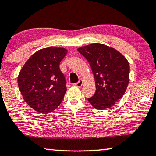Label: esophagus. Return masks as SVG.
<instances>
[{"instance_id":"esophagus-1","label":"esophagus","mask_w":156,"mask_h":156,"mask_svg":"<svg viewBox=\"0 0 156 156\" xmlns=\"http://www.w3.org/2000/svg\"><path fill=\"white\" fill-rule=\"evenodd\" d=\"M83 81L80 79L78 82L76 83V86H77V87H80L81 86L83 85Z\"/></svg>"}]
</instances>
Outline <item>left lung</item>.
<instances>
[{
	"mask_svg": "<svg viewBox=\"0 0 156 156\" xmlns=\"http://www.w3.org/2000/svg\"><path fill=\"white\" fill-rule=\"evenodd\" d=\"M78 51L87 59L95 78L96 92L87 100L96 109L109 108L124 94L129 82V63L112 47L91 44Z\"/></svg>",
	"mask_w": 156,
	"mask_h": 156,
	"instance_id": "1",
	"label": "left lung"
}]
</instances>
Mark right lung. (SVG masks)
I'll return each mask as SVG.
<instances>
[{"label":"right lung","mask_w":156,"mask_h":156,"mask_svg":"<svg viewBox=\"0 0 156 156\" xmlns=\"http://www.w3.org/2000/svg\"><path fill=\"white\" fill-rule=\"evenodd\" d=\"M67 50L48 47L34 53L25 64L18 76V85L30 107L41 113L51 112L63 100L66 79L60 64Z\"/></svg>","instance_id":"right-lung-1"}]
</instances>
